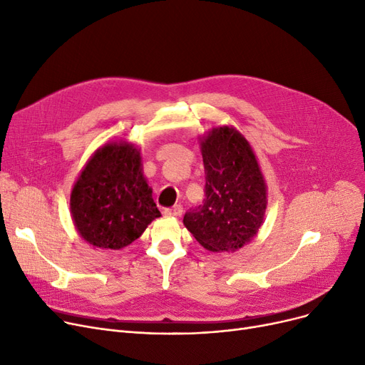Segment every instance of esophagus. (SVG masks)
Returning a JSON list of instances; mask_svg holds the SVG:
<instances>
[{
    "mask_svg": "<svg viewBox=\"0 0 365 365\" xmlns=\"http://www.w3.org/2000/svg\"><path fill=\"white\" fill-rule=\"evenodd\" d=\"M182 212H183V207L180 204H176V205H173L170 208H165L164 210V215L165 216H175V217H178V216L182 215Z\"/></svg>",
    "mask_w": 365,
    "mask_h": 365,
    "instance_id": "1",
    "label": "esophagus"
}]
</instances>
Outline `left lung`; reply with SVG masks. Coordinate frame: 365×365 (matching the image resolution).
<instances>
[{
  "mask_svg": "<svg viewBox=\"0 0 365 365\" xmlns=\"http://www.w3.org/2000/svg\"><path fill=\"white\" fill-rule=\"evenodd\" d=\"M205 200L185 215L187 231L208 252H237L259 232L266 183L255 152L234 127L213 128L201 139Z\"/></svg>",
  "mask_w": 365,
  "mask_h": 365,
  "instance_id": "obj_1",
  "label": "left lung"
}]
</instances>
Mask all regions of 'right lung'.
I'll return each instance as SVG.
<instances>
[{"instance_id": "right-lung-1", "label": "right lung", "mask_w": 365, "mask_h": 365, "mask_svg": "<svg viewBox=\"0 0 365 365\" xmlns=\"http://www.w3.org/2000/svg\"><path fill=\"white\" fill-rule=\"evenodd\" d=\"M71 215L88 244L120 250L161 216L142 173L139 149L125 142L99 148L71 192Z\"/></svg>"}]
</instances>
